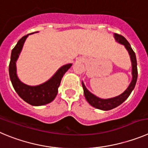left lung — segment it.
Here are the masks:
<instances>
[{"label": "left lung", "instance_id": "obj_1", "mask_svg": "<svg viewBox=\"0 0 148 148\" xmlns=\"http://www.w3.org/2000/svg\"><path fill=\"white\" fill-rule=\"evenodd\" d=\"M114 38H115L116 41L118 42L121 43V44H122L125 47L127 50L128 51V53L130 55L131 60H132V76H133V78H132V80L129 86L128 87V88L124 91L122 94L118 96H116L114 98L108 99H101L93 95V93H91L87 89L86 87L85 86V84L83 83V82H82V88H83L84 90V95H85V99L88 101V103L91 106H93V107H96V109H99V110H112V109H114L118 107V106L121 105L123 102L125 101L128 99V96H130L131 93L134 88L136 79H137V63H136L135 52H134L130 44L128 43V41H127L125 37L123 36L122 35H120V34H114Z\"/></svg>", "mask_w": 148, "mask_h": 148}]
</instances>
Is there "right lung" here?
<instances>
[{"instance_id": "1", "label": "right lung", "mask_w": 148, "mask_h": 148, "mask_svg": "<svg viewBox=\"0 0 148 148\" xmlns=\"http://www.w3.org/2000/svg\"><path fill=\"white\" fill-rule=\"evenodd\" d=\"M27 36L28 34L22 37L18 41L16 46L12 49L9 68V77L15 91L25 101L33 106L45 105L50 103L56 97L61 79L72 64L69 63L63 66L58 70L57 72L55 73V75L49 80L41 85L37 86H29L20 82L16 76V61Z\"/></svg>"}]
</instances>
